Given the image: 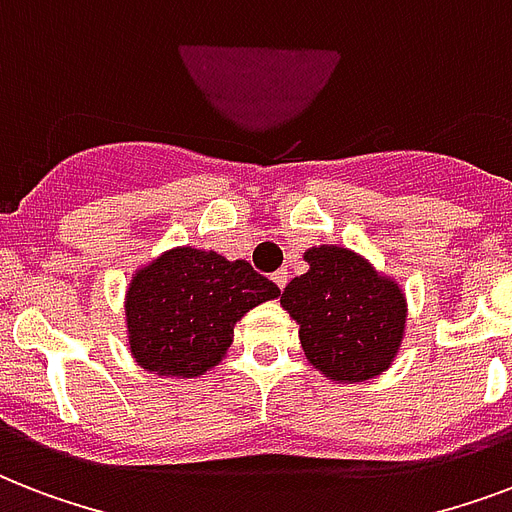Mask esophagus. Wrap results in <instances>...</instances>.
Here are the masks:
<instances>
[{"mask_svg":"<svg viewBox=\"0 0 512 512\" xmlns=\"http://www.w3.org/2000/svg\"><path fill=\"white\" fill-rule=\"evenodd\" d=\"M287 279H289V276H287V268H281V271L273 273V281H276V287H279V289L287 287Z\"/></svg>","mask_w":512,"mask_h":512,"instance_id":"34e87169","label":"esophagus"}]
</instances>
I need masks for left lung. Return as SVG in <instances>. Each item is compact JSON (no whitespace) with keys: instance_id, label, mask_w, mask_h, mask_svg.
<instances>
[{"instance_id":"obj_1","label":"left lung","mask_w":512,"mask_h":512,"mask_svg":"<svg viewBox=\"0 0 512 512\" xmlns=\"http://www.w3.org/2000/svg\"><path fill=\"white\" fill-rule=\"evenodd\" d=\"M308 273L281 292V305L300 324V345L324 377L364 382L385 372L398 353L406 300L350 249L324 244L305 252Z\"/></svg>"}]
</instances>
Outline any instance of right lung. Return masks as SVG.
Segmentation results:
<instances>
[{
    "label": "right lung",
    "instance_id": "1",
    "mask_svg": "<svg viewBox=\"0 0 512 512\" xmlns=\"http://www.w3.org/2000/svg\"><path fill=\"white\" fill-rule=\"evenodd\" d=\"M279 292L247 260L170 249L140 268L127 289L132 356L154 374L199 377L231 348L233 324Z\"/></svg>",
    "mask_w": 512,
    "mask_h": 512
}]
</instances>
